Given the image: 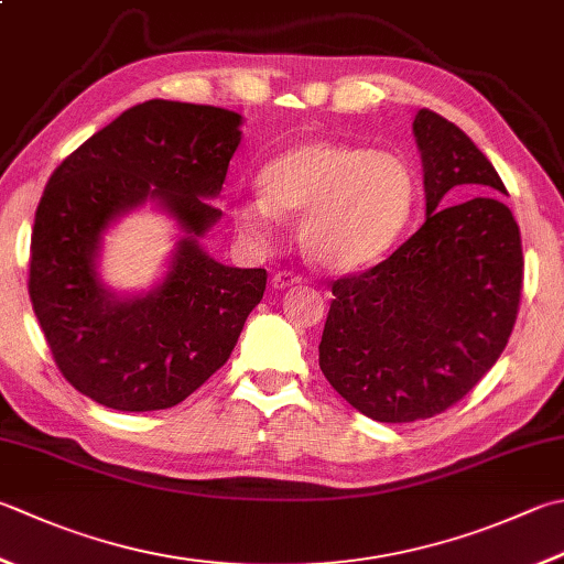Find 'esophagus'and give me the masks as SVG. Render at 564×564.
<instances>
[{
	"mask_svg": "<svg viewBox=\"0 0 564 564\" xmlns=\"http://www.w3.org/2000/svg\"><path fill=\"white\" fill-rule=\"evenodd\" d=\"M296 284H302L300 274L286 272V270L278 272V274H274V278H272V286H274V290H290V286H296Z\"/></svg>",
	"mask_w": 564,
	"mask_h": 564,
	"instance_id": "obj_1",
	"label": "esophagus"
}]
</instances>
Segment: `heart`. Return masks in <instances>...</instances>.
Returning a JSON list of instances; mask_svg holds the SVG:
<instances>
[{
  "label": "heart",
  "instance_id": "heart-1",
  "mask_svg": "<svg viewBox=\"0 0 564 564\" xmlns=\"http://www.w3.org/2000/svg\"><path fill=\"white\" fill-rule=\"evenodd\" d=\"M262 198L236 210L238 230L268 246L280 216L300 218V242L318 268L356 272L398 246L417 206L405 159L341 142H304L262 169Z\"/></svg>",
  "mask_w": 564,
  "mask_h": 564
}]
</instances>
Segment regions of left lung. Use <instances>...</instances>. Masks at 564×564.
Returning a JSON list of instances; mask_svg holds the SVG:
<instances>
[{
	"mask_svg": "<svg viewBox=\"0 0 564 564\" xmlns=\"http://www.w3.org/2000/svg\"><path fill=\"white\" fill-rule=\"evenodd\" d=\"M427 218L376 268L336 280L318 366L378 422L452 408L494 368L513 332L523 248L494 164L454 122L414 115ZM477 194L444 207L448 191Z\"/></svg>",
	"mask_w": 564,
	"mask_h": 564,
	"instance_id": "left-lung-1",
	"label": "left lung"
}]
</instances>
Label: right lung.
<instances>
[{
	"mask_svg": "<svg viewBox=\"0 0 564 564\" xmlns=\"http://www.w3.org/2000/svg\"><path fill=\"white\" fill-rule=\"evenodd\" d=\"M242 115L147 100L63 162L41 196L31 232L29 296L53 360L73 388L122 412L186 400L230 358L268 284L262 268H228L200 240L220 220ZM154 205L180 230L167 272L147 293L101 282L107 230Z\"/></svg>",
	"mask_w": 564,
	"mask_h": 564,
	"instance_id": "1",
	"label": "right lung"
}]
</instances>
